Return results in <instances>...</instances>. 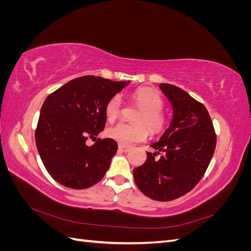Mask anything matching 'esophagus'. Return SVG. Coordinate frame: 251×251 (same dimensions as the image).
Wrapping results in <instances>:
<instances>
[{"mask_svg":"<svg viewBox=\"0 0 251 251\" xmlns=\"http://www.w3.org/2000/svg\"><path fill=\"white\" fill-rule=\"evenodd\" d=\"M118 150H119V151H125V153H127V151L131 150V148L126 147V146H123V144H119V146H118Z\"/></svg>","mask_w":251,"mask_h":251,"instance_id":"1","label":"esophagus"}]
</instances>
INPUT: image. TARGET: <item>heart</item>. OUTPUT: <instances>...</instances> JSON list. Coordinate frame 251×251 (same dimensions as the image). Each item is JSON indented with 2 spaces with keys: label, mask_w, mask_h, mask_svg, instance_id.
I'll list each match as a JSON object with an SVG mask.
<instances>
[{
  "label": "heart",
  "mask_w": 251,
  "mask_h": 251,
  "mask_svg": "<svg viewBox=\"0 0 251 251\" xmlns=\"http://www.w3.org/2000/svg\"><path fill=\"white\" fill-rule=\"evenodd\" d=\"M133 100L141 109L134 121L136 124L120 123L110 127L107 135L121 144H131L143 141L147 138L148 130L151 134H158L164 130L168 118L161 112L163 100L156 91L143 88L134 92ZM123 109V101L119 95L113 96L105 104V117L110 123L117 120Z\"/></svg>",
  "instance_id": "obj_1"
}]
</instances>
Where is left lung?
<instances>
[{
	"instance_id": "obj_1",
	"label": "left lung",
	"mask_w": 251,
	"mask_h": 251,
	"mask_svg": "<svg viewBox=\"0 0 251 251\" xmlns=\"http://www.w3.org/2000/svg\"><path fill=\"white\" fill-rule=\"evenodd\" d=\"M159 87L172 103L173 119L162 137L151 146L155 153L147 151V161L133 175L149 198L172 201L199 183L214 156L217 136L203 103L174 85Z\"/></svg>"
}]
</instances>
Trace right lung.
I'll return each instance as SVG.
<instances>
[{"label": "right lung", "instance_id": "1", "mask_svg": "<svg viewBox=\"0 0 251 251\" xmlns=\"http://www.w3.org/2000/svg\"><path fill=\"white\" fill-rule=\"evenodd\" d=\"M130 81L87 75L68 81L44 101L35 143L50 176L59 184L85 189L100 182L109 170L117 142L96 138L105 126V104Z\"/></svg>", "mask_w": 251, "mask_h": 251}]
</instances>
